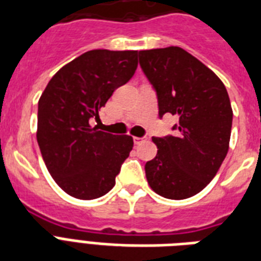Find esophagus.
<instances>
[{"label": "esophagus", "mask_w": 261, "mask_h": 261, "mask_svg": "<svg viewBox=\"0 0 261 261\" xmlns=\"http://www.w3.org/2000/svg\"><path fill=\"white\" fill-rule=\"evenodd\" d=\"M133 141H135L136 145H139V144H141L143 141H145V137H133Z\"/></svg>", "instance_id": "obj_1"}]
</instances>
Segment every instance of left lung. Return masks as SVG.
<instances>
[{
	"label": "left lung",
	"instance_id": "1",
	"mask_svg": "<svg viewBox=\"0 0 261 261\" xmlns=\"http://www.w3.org/2000/svg\"><path fill=\"white\" fill-rule=\"evenodd\" d=\"M144 74L158 93L159 116H178L175 136L152 137L155 159L145 164L148 185L168 199L205 189L228 153L233 110L224 83L180 47L139 52Z\"/></svg>",
	"mask_w": 261,
	"mask_h": 261
}]
</instances>
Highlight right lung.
Here are the masks:
<instances>
[{"mask_svg":"<svg viewBox=\"0 0 261 261\" xmlns=\"http://www.w3.org/2000/svg\"><path fill=\"white\" fill-rule=\"evenodd\" d=\"M137 51H87L60 68L39 99L37 143L47 170L64 193L95 199L113 189L133 148L129 135L91 128L113 91L132 78Z\"/></svg>","mask_w":261,"mask_h":261,"instance_id":"add662e5","label":"right lung"}]
</instances>
